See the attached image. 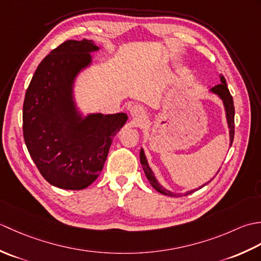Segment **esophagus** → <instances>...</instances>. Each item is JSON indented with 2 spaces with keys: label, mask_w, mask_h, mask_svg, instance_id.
I'll return each instance as SVG.
<instances>
[{
  "label": "esophagus",
  "mask_w": 261,
  "mask_h": 261,
  "mask_svg": "<svg viewBox=\"0 0 261 261\" xmlns=\"http://www.w3.org/2000/svg\"><path fill=\"white\" fill-rule=\"evenodd\" d=\"M130 114L132 118H136V119H142L143 116L146 115V111L143 110L142 107L140 105H135V107H132L130 110Z\"/></svg>",
  "instance_id": "esophagus-1"
}]
</instances>
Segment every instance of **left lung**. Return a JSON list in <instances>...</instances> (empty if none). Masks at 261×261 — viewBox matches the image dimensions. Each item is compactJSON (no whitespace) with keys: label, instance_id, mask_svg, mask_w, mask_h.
I'll use <instances>...</instances> for the list:
<instances>
[{"label":"left lung","instance_id":"left-lung-1","mask_svg":"<svg viewBox=\"0 0 261 261\" xmlns=\"http://www.w3.org/2000/svg\"><path fill=\"white\" fill-rule=\"evenodd\" d=\"M220 81L221 83L219 85H215L214 87H212L210 90L211 93L216 94L221 99H222L223 105H224V110H225V116H226V122H228V126H229V134H230V146L232 145V142H233V137H234V105H233V98H232L231 94L229 92V88L226 86V82L224 76L220 75ZM140 163L142 165V168L143 171H145V174L147 176V178L150 182L151 186L156 190L157 192L164 194V195H168V196H173V197H180V196H186V195H190V194L194 193L195 191L201 190L202 187H204L205 185H207L208 182L212 180L211 179L210 181L205 182L204 185L199 186L198 188H195V190H192V191H187L185 193H174V192H170L168 190H166L165 187H163L162 185L159 184L158 180L156 179V177H154L153 173L151 168L149 167V164L147 162V158H146V154L145 151H143V149L141 148L140 150ZM220 170V169H219ZM219 173V171H218Z\"/></svg>","mask_w":261,"mask_h":261}]
</instances>
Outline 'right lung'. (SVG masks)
Segmentation results:
<instances>
[{"label":"right lung","mask_w":261,"mask_h":261,"mask_svg":"<svg viewBox=\"0 0 261 261\" xmlns=\"http://www.w3.org/2000/svg\"><path fill=\"white\" fill-rule=\"evenodd\" d=\"M92 40H67L42 59L25 92L23 138L30 156L49 184L80 191L103 169L125 113L83 116L74 99L77 75L92 64Z\"/></svg>","instance_id":"obj_1"}]
</instances>
